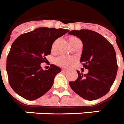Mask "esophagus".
<instances>
[{
    "instance_id": "34e87169",
    "label": "esophagus",
    "mask_w": 124,
    "mask_h": 124,
    "mask_svg": "<svg viewBox=\"0 0 124 124\" xmlns=\"http://www.w3.org/2000/svg\"><path fill=\"white\" fill-rule=\"evenodd\" d=\"M62 71H67V69H62Z\"/></svg>"
}]
</instances>
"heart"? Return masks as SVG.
Segmentation results:
<instances>
[{"instance_id": "obj_1", "label": "heart", "mask_w": 124, "mask_h": 124, "mask_svg": "<svg viewBox=\"0 0 124 124\" xmlns=\"http://www.w3.org/2000/svg\"><path fill=\"white\" fill-rule=\"evenodd\" d=\"M79 40L78 38H76L75 36H70L69 38H68V41H69V43L70 46L72 45L74 43H75L76 41ZM55 43L56 42H54L52 45V50H53L54 47H55ZM55 63L58 65H60V66H63V67H67V66H69L71 65V64L74 62V58H72V57H60L59 58L55 59Z\"/></svg>"}]
</instances>
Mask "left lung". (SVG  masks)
Segmentation results:
<instances>
[{
	"label": "left lung",
	"mask_w": 124,
	"mask_h": 124,
	"mask_svg": "<svg viewBox=\"0 0 124 124\" xmlns=\"http://www.w3.org/2000/svg\"><path fill=\"white\" fill-rule=\"evenodd\" d=\"M68 34L81 39L83 50L80 62L88 70L86 74L79 73L74 81H70L72 90L88 101L96 100L109 92L116 78L117 62L113 46L104 37L95 31L81 29Z\"/></svg>",
	"instance_id": "1"
}]
</instances>
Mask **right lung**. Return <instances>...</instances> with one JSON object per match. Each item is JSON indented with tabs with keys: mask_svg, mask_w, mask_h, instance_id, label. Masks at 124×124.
I'll list each match as a JSON object with an SVG mask.
<instances>
[{
	"mask_svg": "<svg viewBox=\"0 0 124 124\" xmlns=\"http://www.w3.org/2000/svg\"><path fill=\"white\" fill-rule=\"evenodd\" d=\"M69 31L39 27L20 35L13 42L7 57L6 71L10 86L17 94L33 101L52 88L61 69L52 64L48 70H43L41 64L50 55L53 42Z\"/></svg>",
	"mask_w": 124,
	"mask_h": 124,
	"instance_id": "obj_1",
	"label": "right lung"
}]
</instances>
